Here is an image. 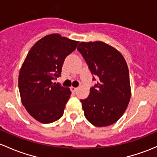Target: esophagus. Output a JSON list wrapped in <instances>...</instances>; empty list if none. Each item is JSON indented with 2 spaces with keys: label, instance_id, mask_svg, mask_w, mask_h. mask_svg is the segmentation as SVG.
Returning <instances> with one entry per match:
<instances>
[{
  "label": "esophagus",
  "instance_id": "esophagus-1",
  "mask_svg": "<svg viewBox=\"0 0 157 157\" xmlns=\"http://www.w3.org/2000/svg\"><path fill=\"white\" fill-rule=\"evenodd\" d=\"M71 91L73 92H77V90H78V88H77V87L71 86Z\"/></svg>",
  "mask_w": 157,
  "mask_h": 157
}]
</instances>
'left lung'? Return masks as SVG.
Masks as SVG:
<instances>
[{
	"mask_svg": "<svg viewBox=\"0 0 157 157\" xmlns=\"http://www.w3.org/2000/svg\"><path fill=\"white\" fill-rule=\"evenodd\" d=\"M77 49L92 74L99 77L88 98L80 100L84 115L95 126H110L123 116L131 98L126 60L117 49L102 41L80 42Z\"/></svg>",
	"mask_w": 157,
	"mask_h": 157,
	"instance_id": "left-lung-1",
	"label": "left lung"
}]
</instances>
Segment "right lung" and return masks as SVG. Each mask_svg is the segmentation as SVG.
<instances>
[{
	"instance_id": "1",
	"label": "right lung",
	"mask_w": 157,
	"mask_h": 157,
	"mask_svg": "<svg viewBox=\"0 0 157 157\" xmlns=\"http://www.w3.org/2000/svg\"><path fill=\"white\" fill-rule=\"evenodd\" d=\"M78 44L59 34H49L34 44L23 62L19 74L21 101L40 123H51L63 115L71 92L53 80L60 76L65 59Z\"/></svg>"
}]
</instances>
